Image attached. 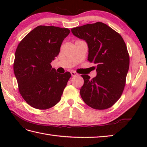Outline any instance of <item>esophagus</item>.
Instances as JSON below:
<instances>
[{"label":"esophagus","instance_id":"1","mask_svg":"<svg viewBox=\"0 0 147 147\" xmlns=\"http://www.w3.org/2000/svg\"><path fill=\"white\" fill-rule=\"evenodd\" d=\"M71 76H76L78 75V74L76 73V72L74 71H71Z\"/></svg>","mask_w":147,"mask_h":147}]
</instances>
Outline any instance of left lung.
I'll list each match as a JSON object with an SVG mask.
<instances>
[{
  "label": "left lung",
  "mask_w": 147,
  "mask_h": 147,
  "mask_svg": "<svg viewBox=\"0 0 147 147\" xmlns=\"http://www.w3.org/2000/svg\"><path fill=\"white\" fill-rule=\"evenodd\" d=\"M73 35L88 44V61L95 64L96 76L82 74L83 100L90 107L104 110L112 107L123 93L129 66L126 43L117 32L101 22L71 29Z\"/></svg>",
  "instance_id": "left-lung-1"
}]
</instances>
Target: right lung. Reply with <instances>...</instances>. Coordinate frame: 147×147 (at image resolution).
<instances>
[{
    "mask_svg": "<svg viewBox=\"0 0 147 147\" xmlns=\"http://www.w3.org/2000/svg\"><path fill=\"white\" fill-rule=\"evenodd\" d=\"M68 28L38 26L21 40L15 52L13 65L19 91L32 107L41 110L60 101L71 77L69 72L59 74L51 63L60 52Z\"/></svg>",
    "mask_w": 147,
    "mask_h": 147,
    "instance_id": "add662e5",
    "label": "right lung"
}]
</instances>
